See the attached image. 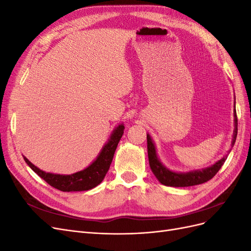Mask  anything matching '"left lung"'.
<instances>
[{"mask_svg": "<svg viewBox=\"0 0 251 251\" xmlns=\"http://www.w3.org/2000/svg\"><path fill=\"white\" fill-rule=\"evenodd\" d=\"M234 133H233V139H232V146L237 139L238 134V118L237 114L234 113ZM148 140V155H149V162L151 170L159 180L160 183L166 186H174V187H184V186H193L202 184L204 182H207L211 178H214L215 175L219 172V170L222 168L224 164L226 157L222 158L221 160L216 162L214 165L209 166V168L202 170V171H195L189 173H175L168 170L161 164L157 158L156 150L153 141H151L150 135H147Z\"/></svg>", "mask_w": 251, "mask_h": 251, "instance_id": "1", "label": "left lung"}]
</instances>
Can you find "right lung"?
I'll return each instance as SVG.
<instances>
[{"label":"right lung","mask_w":251,"mask_h":251,"mask_svg":"<svg viewBox=\"0 0 251 251\" xmlns=\"http://www.w3.org/2000/svg\"><path fill=\"white\" fill-rule=\"evenodd\" d=\"M125 130L124 125H119L108 141L103 147L100 156L86 170L77 172L72 175H56L41 171L24 157L26 163L39 176L47 182L49 185L59 189L62 192H81L97 186L107 175L110 165L112 163L114 153L118 146L120 138L123 137Z\"/></svg>","instance_id":"obj_1"}]
</instances>
